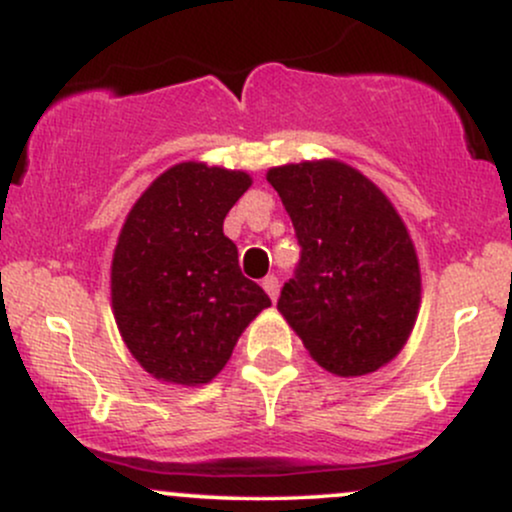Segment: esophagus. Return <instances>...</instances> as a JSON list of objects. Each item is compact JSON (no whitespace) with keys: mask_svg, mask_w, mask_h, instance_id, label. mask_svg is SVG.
Wrapping results in <instances>:
<instances>
[{"mask_svg":"<svg viewBox=\"0 0 512 512\" xmlns=\"http://www.w3.org/2000/svg\"><path fill=\"white\" fill-rule=\"evenodd\" d=\"M262 289L267 291V296L272 298V301H276V298H279V279H276V276H264Z\"/></svg>","mask_w":512,"mask_h":512,"instance_id":"34e87169","label":"esophagus"}]
</instances>
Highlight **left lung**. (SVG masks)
<instances>
[{
	"label": "left lung",
	"mask_w": 512,
	"mask_h": 512,
	"mask_svg": "<svg viewBox=\"0 0 512 512\" xmlns=\"http://www.w3.org/2000/svg\"><path fill=\"white\" fill-rule=\"evenodd\" d=\"M267 180L301 245L279 313L332 375L361 378L387 366L421 308L419 257L395 204L337 158L269 168Z\"/></svg>",
	"instance_id": "obj_1"
}]
</instances>
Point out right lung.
Returning <instances> with one entry per match:
<instances>
[{
	"label": "right lung",
	"mask_w": 512,
	"mask_h": 512,
	"mask_svg": "<svg viewBox=\"0 0 512 512\" xmlns=\"http://www.w3.org/2000/svg\"><path fill=\"white\" fill-rule=\"evenodd\" d=\"M250 185L245 170L175 163L122 223L110 305L129 354L161 383H211L245 327L272 305L223 236V219Z\"/></svg>",
	"instance_id": "add662e5"
}]
</instances>
